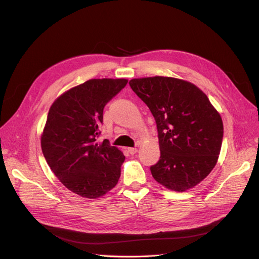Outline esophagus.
<instances>
[{
  "mask_svg": "<svg viewBox=\"0 0 259 259\" xmlns=\"http://www.w3.org/2000/svg\"><path fill=\"white\" fill-rule=\"evenodd\" d=\"M127 150H128V152H130L131 154H135V153L137 152V148H128Z\"/></svg>",
  "mask_w": 259,
  "mask_h": 259,
  "instance_id": "esophagus-1",
  "label": "esophagus"
}]
</instances>
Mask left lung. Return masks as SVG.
<instances>
[{
    "mask_svg": "<svg viewBox=\"0 0 259 259\" xmlns=\"http://www.w3.org/2000/svg\"><path fill=\"white\" fill-rule=\"evenodd\" d=\"M130 86L150 109L158 128L160 160L150 167L167 189L183 192L216 165L224 125L209 99L194 84L168 76L133 79Z\"/></svg>",
    "mask_w": 259,
    "mask_h": 259,
    "instance_id": "8db88e82",
    "label": "left lung"
}]
</instances>
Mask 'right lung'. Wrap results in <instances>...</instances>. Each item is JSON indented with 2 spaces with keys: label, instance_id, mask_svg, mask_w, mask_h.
<instances>
[{
  "label": "right lung",
  "instance_id": "obj_1",
  "mask_svg": "<svg viewBox=\"0 0 259 259\" xmlns=\"http://www.w3.org/2000/svg\"><path fill=\"white\" fill-rule=\"evenodd\" d=\"M126 84L125 79H92L62 94L50 109L42 152L62 185L80 197H103L119 182L125 156L98 137L105 106Z\"/></svg>",
  "mask_w": 259,
  "mask_h": 259
}]
</instances>
